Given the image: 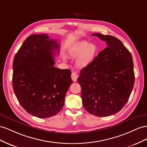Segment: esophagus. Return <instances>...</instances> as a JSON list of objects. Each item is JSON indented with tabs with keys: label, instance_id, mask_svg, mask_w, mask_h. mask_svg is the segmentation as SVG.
Returning a JSON list of instances; mask_svg holds the SVG:
<instances>
[{
	"label": "esophagus",
	"instance_id": "esophagus-1",
	"mask_svg": "<svg viewBox=\"0 0 147 147\" xmlns=\"http://www.w3.org/2000/svg\"><path fill=\"white\" fill-rule=\"evenodd\" d=\"M71 79H72V80L75 82L77 81L78 79V75L75 73V72H72V73H71Z\"/></svg>",
	"mask_w": 147,
	"mask_h": 147
}]
</instances>
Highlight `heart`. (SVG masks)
I'll return each instance as SVG.
<instances>
[{
  "label": "heart",
  "instance_id": "obj_1",
  "mask_svg": "<svg viewBox=\"0 0 147 147\" xmlns=\"http://www.w3.org/2000/svg\"><path fill=\"white\" fill-rule=\"evenodd\" d=\"M98 47L95 44H88L86 41H82L71 47L68 53L71 57H78L76 60L78 66L86 67L95 59Z\"/></svg>",
  "mask_w": 147,
  "mask_h": 147
}]
</instances>
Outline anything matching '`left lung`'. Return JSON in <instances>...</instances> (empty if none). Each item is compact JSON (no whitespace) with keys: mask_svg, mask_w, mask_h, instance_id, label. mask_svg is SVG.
<instances>
[{"mask_svg":"<svg viewBox=\"0 0 147 147\" xmlns=\"http://www.w3.org/2000/svg\"><path fill=\"white\" fill-rule=\"evenodd\" d=\"M107 43L90 63L81 71L83 106L96 116H108L119 111L131 95L135 76L131 53L116 37L92 34Z\"/></svg>","mask_w":147,"mask_h":147,"instance_id":"1","label":"left lung"}]
</instances>
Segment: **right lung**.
Segmentation results:
<instances>
[{
    "mask_svg": "<svg viewBox=\"0 0 147 147\" xmlns=\"http://www.w3.org/2000/svg\"><path fill=\"white\" fill-rule=\"evenodd\" d=\"M60 50L47 34L28 37L14 57L12 85L22 107L40 118L59 113L73 83L71 71L54 67L53 55Z\"/></svg>",
    "mask_w": 147,
    "mask_h": 147,
    "instance_id": "add662e5",
    "label": "right lung"
}]
</instances>
